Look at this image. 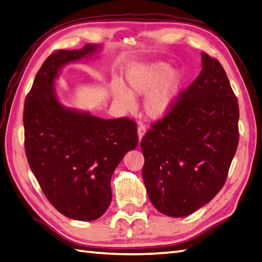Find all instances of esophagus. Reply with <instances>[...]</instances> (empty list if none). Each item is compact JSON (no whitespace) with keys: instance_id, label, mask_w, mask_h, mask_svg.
<instances>
[{"instance_id":"obj_1","label":"esophagus","mask_w":262,"mask_h":262,"mask_svg":"<svg viewBox=\"0 0 262 262\" xmlns=\"http://www.w3.org/2000/svg\"><path fill=\"white\" fill-rule=\"evenodd\" d=\"M144 135H146V127H144L143 125H139L138 126V139H139V142H141Z\"/></svg>"}]
</instances>
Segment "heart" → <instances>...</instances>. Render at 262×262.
I'll return each instance as SVG.
<instances>
[{
  "instance_id": "heart-1",
  "label": "heart",
  "mask_w": 262,
  "mask_h": 262,
  "mask_svg": "<svg viewBox=\"0 0 262 262\" xmlns=\"http://www.w3.org/2000/svg\"><path fill=\"white\" fill-rule=\"evenodd\" d=\"M125 83L127 90L120 84H112L114 100L129 111L135 106L133 95L147 96L143 103L144 113L151 120H162L176 105L184 74L164 61L138 63L126 69Z\"/></svg>"
}]
</instances>
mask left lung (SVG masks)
<instances>
[{
  "mask_svg": "<svg viewBox=\"0 0 262 262\" xmlns=\"http://www.w3.org/2000/svg\"><path fill=\"white\" fill-rule=\"evenodd\" d=\"M202 71L141 142L142 178L160 213L184 217L223 187L239 142V105L223 67L202 52Z\"/></svg>",
  "mask_w": 262,
  "mask_h": 262,
  "instance_id": "obj_1",
  "label": "left lung"
}]
</instances>
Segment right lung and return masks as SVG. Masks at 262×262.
I'll list each match as a JSON object with an SVG mask.
<instances>
[{"label": "right lung", "mask_w": 262, "mask_h": 262, "mask_svg": "<svg viewBox=\"0 0 262 262\" xmlns=\"http://www.w3.org/2000/svg\"><path fill=\"white\" fill-rule=\"evenodd\" d=\"M101 50V45L87 43L49 56L37 73L23 112L29 166L51 205L77 221H94L105 213L115 168L138 146L133 121L101 119L63 105L58 97L56 80L61 69Z\"/></svg>", "instance_id": "1"}]
</instances>
